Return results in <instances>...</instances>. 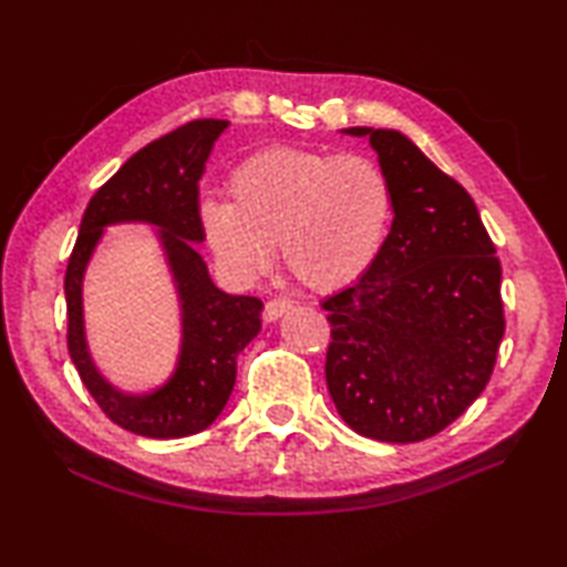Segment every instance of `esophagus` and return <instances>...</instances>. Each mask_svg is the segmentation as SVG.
<instances>
[{
    "instance_id": "esophagus-1",
    "label": "esophagus",
    "mask_w": 567,
    "mask_h": 567,
    "mask_svg": "<svg viewBox=\"0 0 567 567\" xmlns=\"http://www.w3.org/2000/svg\"><path fill=\"white\" fill-rule=\"evenodd\" d=\"M289 308H291V303H289V301H285V299H274V301H268V303L264 306V322H266V324L276 322V319H280Z\"/></svg>"
}]
</instances>
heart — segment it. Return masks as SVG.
Listing matches in <instances>:
<instances>
[{"instance_id": "heart-1", "label": "heart", "mask_w": 567, "mask_h": 567, "mask_svg": "<svg viewBox=\"0 0 567 567\" xmlns=\"http://www.w3.org/2000/svg\"><path fill=\"white\" fill-rule=\"evenodd\" d=\"M229 204L206 202L210 250L238 280L282 261L303 287L333 293L354 285L378 259L391 187L375 162L274 145L243 159L227 181Z\"/></svg>"}]
</instances>
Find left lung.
I'll use <instances>...</instances> for the list:
<instances>
[{
  "mask_svg": "<svg viewBox=\"0 0 567 567\" xmlns=\"http://www.w3.org/2000/svg\"><path fill=\"white\" fill-rule=\"evenodd\" d=\"M368 136L393 223L373 266L329 297L327 384L352 431L420 442L473 405L505 333L501 261L473 196L396 130Z\"/></svg>",
  "mask_w": 567,
  "mask_h": 567,
  "instance_id": "obj_1",
  "label": "left lung"
}]
</instances>
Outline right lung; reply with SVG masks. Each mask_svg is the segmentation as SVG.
Wrapping results in <instances>:
<instances>
[{
    "mask_svg": "<svg viewBox=\"0 0 567 567\" xmlns=\"http://www.w3.org/2000/svg\"><path fill=\"white\" fill-rule=\"evenodd\" d=\"M227 120H192L147 143L90 199L69 257L66 344L73 365L111 422L136 435L171 440L202 433L225 410L236 382V359L261 329L264 303L217 289L196 250L206 238L199 215V181ZM143 221L158 229L182 311L184 340L177 371L157 390L127 394L93 365L82 324V276L103 229Z\"/></svg>",
    "mask_w": 567,
    "mask_h": 567,
    "instance_id": "1",
    "label": "right lung"
}]
</instances>
